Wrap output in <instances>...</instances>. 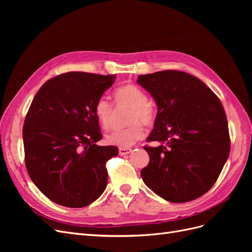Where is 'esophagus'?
I'll return each instance as SVG.
<instances>
[{
  "mask_svg": "<svg viewBox=\"0 0 252 252\" xmlns=\"http://www.w3.org/2000/svg\"><path fill=\"white\" fill-rule=\"evenodd\" d=\"M119 152L121 156H126L128 154H130L131 152V148H127V147H121L119 148Z\"/></svg>",
  "mask_w": 252,
  "mask_h": 252,
  "instance_id": "34e87169",
  "label": "esophagus"
}]
</instances>
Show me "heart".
Segmentation results:
<instances>
[{
    "label": "heart",
    "instance_id": "obj_1",
    "mask_svg": "<svg viewBox=\"0 0 252 252\" xmlns=\"http://www.w3.org/2000/svg\"><path fill=\"white\" fill-rule=\"evenodd\" d=\"M114 103L118 109L129 108L126 117L127 123L123 129L110 132L106 140L111 145L120 147H129L145 135L144 125L150 126L156 120L154 105L147 101V94L143 89L133 84L120 87L113 94ZM94 113L103 128L113 127L117 118V110L106 96L98 98L94 105Z\"/></svg>",
    "mask_w": 252,
    "mask_h": 252
}]
</instances>
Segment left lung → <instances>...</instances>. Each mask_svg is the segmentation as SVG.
<instances>
[{"instance_id": "obj_1", "label": "left lung", "mask_w": 252, "mask_h": 252, "mask_svg": "<svg viewBox=\"0 0 252 252\" xmlns=\"http://www.w3.org/2000/svg\"><path fill=\"white\" fill-rule=\"evenodd\" d=\"M155 98L158 113L145 146L148 165L141 177L164 200L185 203L215 185L229 157L230 139L223 105L213 91L193 75L163 70L138 77Z\"/></svg>"}]
</instances>
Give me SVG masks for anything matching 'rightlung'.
I'll return each instance as SVG.
<instances>
[{
    "label": "right lung",
    "mask_w": 252,
    "mask_h": 252,
    "mask_svg": "<svg viewBox=\"0 0 252 252\" xmlns=\"http://www.w3.org/2000/svg\"><path fill=\"white\" fill-rule=\"evenodd\" d=\"M116 74L67 72L37 91L23 126L25 165L40 191L59 205L81 208L107 186L106 162L116 146L102 139L94 105L111 87Z\"/></svg>",
    "instance_id": "add662e5"
}]
</instances>
